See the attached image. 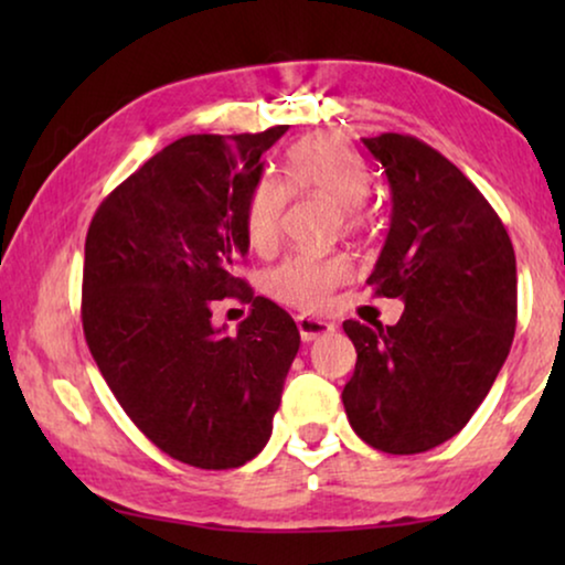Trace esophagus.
<instances>
[{
  "mask_svg": "<svg viewBox=\"0 0 565 565\" xmlns=\"http://www.w3.org/2000/svg\"><path fill=\"white\" fill-rule=\"evenodd\" d=\"M296 323H298L300 339H303V342H313V339H319L323 334H331V331H334V323L321 321V319H311V316H298Z\"/></svg>",
  "mask_w": 565,
  "mask_h": 565,
  "instance_id": "obj_1",
  "label": "esophagus"
}]
</instances>
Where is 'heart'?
Instances as JSON below:
<instances>
[{
	"mask_svg": "<svg viewBox=\"0 0 565 565\" xmlns=\"http://www.w3.org/2000/svg\"><path fill=\"white\" fill-rule=\"evenodd\" d=\"M290 192L327 198L337 205L344 226H354L367 192L365 169L337 138L308 136L290 146L288 159H285V182L273 174H262L246 198V238L257 252H273L280 242ZM350 277L352 265L344 254H327V257L292 254L267 275V290L280 303L298 311H321L339 285H344Z\"/></svg>",
	"mask_w": 565,
	"mask_h": 565,
	"instance_id": "heart-1",
	"label": "heart"
}]
</instances>
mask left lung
<instances>
[{
  "instance_id": "8db88e82",
  "label": "left lung",
  "mask_w": 565,
  "mask_h": 565,
  "mask_svg": "<svg viewBox=\"0 0 565 565\" xmlns=\"http://www.w3.org/2000/svg\"><path fill=\"white\" fill-rule=\"evenodd\" d=\"M391 188V228L367 285L406 303L398 323L344 321L358 362L342 401L360 439L416 455L466 427L516 327L504 223L452 161L419 138H362Z\"/></svg>"
}]
</instances>
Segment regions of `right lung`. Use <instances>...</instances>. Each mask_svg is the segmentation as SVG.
<instances>
[{
    "label": "right lung",
    "instance_id": "right-lung-1",
    "mask_svg": "<svg viewBox=\"0 0 565 565\" xmlns=\"http://www.w3.org/2000/svg\"><path fill=\"white\" fill-rule=\"evenodd\" d=\"M285 130L164 146L99 203L87 231L92 358L130 422L195 468H238L262 452L300 347L296 321L234 275L249 252L244 207L262 153ZM223 297L253 303L234 338L210 321Z\"/></svg>",
    "mask_w": 565,
    "mask_h": 565
}]
</instances>
